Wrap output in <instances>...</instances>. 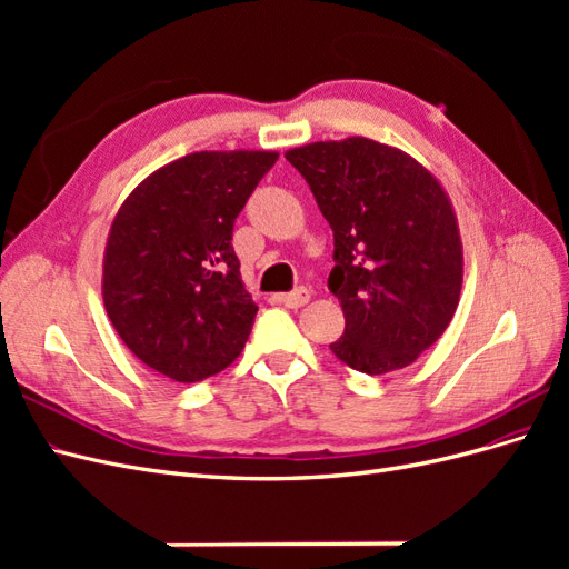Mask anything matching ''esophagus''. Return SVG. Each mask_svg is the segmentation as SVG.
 Segmentation results:
<instances>
[{"label":"esophagus","mask_w":569,"mask_h":569,"mask_svg":"<svg viewBox=\"0 0 569 569\" xmlns=\"http://www.w3.org/2000/svg\"><path fill=\"white\" fill-rule=\"evenodd\" d=\"M280 301L289 308H301L311 301V291H308L306 287H299L295 291H287V295H280Z\"/></svg>","instance_id":"esophagus-1"}]
</instances>
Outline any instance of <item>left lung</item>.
Returning a JSON list of instances; mask_svg holds the SVG:
<instances>
[{
    "mask_svg": "<svg viewBox=\"0 0 569 569\" xmlns=\"http://www.w3.org/2000/svg\"><path fill=\"white\" fill-rule=\"evenodd\" d=\"M284 157L335 232L327 284L347 327L332 353L366 375L410 366L460 301L462 242L446 189L410 153L368 137L311 142Z\"/></svg>",
    "mask_w": 569,
    "mask_h": 569,
    "instance_id": "8db88e82",
    "label": "left lung"
}]
</instances>
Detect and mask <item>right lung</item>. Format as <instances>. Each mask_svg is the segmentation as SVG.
Returning a JSON list of instances; mask_svg holds the SVG:
<instances>
[{"instance_id": "right-lung-1", "label": "right lung", "mask_w": 569, "mask_h": 569, "mask_svg": "<svg viewBox=\"0 0 569 569\" xmlns=\"http://www.w3.org/2000/svg\"><path fill=\"white\" fill-rule=\"evenodd\" d=\"M278 151H194L153 170L111 222L101 297L126 347L176 382L242 353L258 306L239 274L234 218Z\"/></svg>"}]
</instances>
